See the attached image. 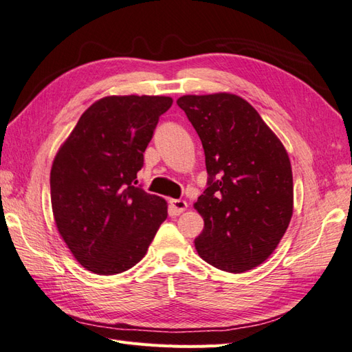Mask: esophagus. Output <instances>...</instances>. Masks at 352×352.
<instances>
[{
  "mask_svg": "<svg viewBox=\"0 0 352 352\" xmlns=\"http://www.w3.org/2000/svg\"><path fill=\"white\" fill-rule=\"evenodd\" d=\"M186 201L185 200H181V199H173V200H170V210H171V214L173 215H179V214H182L184 210L186 209Z\"/></svg>",
  "mask_w": 352,
  "mask_h": 352,
  "instance_id": "1",
  "label": "esophagus"
}]
</instances>
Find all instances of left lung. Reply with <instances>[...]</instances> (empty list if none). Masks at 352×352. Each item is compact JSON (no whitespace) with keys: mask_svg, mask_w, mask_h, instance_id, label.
<instances>
[{"mask_svg":"<svg viewBox=\"0 0 352 352\" xmlns=\"http://www.w3.org/2000/svg\"><path fill=\"white\" fill-rule=\"evenodd\" d=\"M177 105L205 149L208 188L194 205L205 221L194 239L199 256L235 274L259 267L278 245L294 210L285 146L236 95H186Z\"/></svg>","mask_w":352,"mask_h":352,"instance_id":"left-lung-1","label":"left lung"}]
</instances>
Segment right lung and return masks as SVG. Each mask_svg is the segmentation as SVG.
Here are the masks:
<instances>
[{
  "label": "right lung",
  "mask_w": 352,
  "mask_h": 352,
  "mask_svg": "<svg viewBox=\"0 0 352 352\" xmlns=\"http://www.w3.org/2000/svg\"><path fill=\"white\" fill-rule=\"evenodd\" d=\"M168 96H107L78 120L51 168L60 236L85 270L120 274L143 259L167 201L135 186L143 153Z\"/></svg>",
  "instance_id": "right-lung-1"
}]
</instances>
